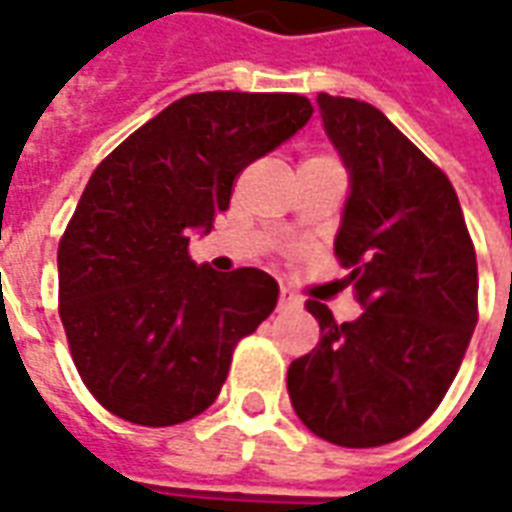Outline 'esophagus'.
Instances as JSON below:
<instances>
[{
	"mask_svg": "<svg viewBox=\"0 0 512 512\" xmlns=\"http://www.w3.org/2000/svg\"><path fill=\"white\" fill-rule=\"evenodd\" d=\"M301 299L296 293H290L288 288L279 290V310H293V307H299Z\"/></svg>",
	"mask_w": 512,
	"mask_h": 512,
	"instance_id": "obj_1",
	"label": "esophagus"
}]
</instances>
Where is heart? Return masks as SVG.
I'll return each instance as SVG.
<instances>
[{
  "label": "heart",
  "instance_id": "1",
  "mask_svg": "<svg viewBox=\"0 0 512 512\" xmlns=\"http://www.w3.org/2000/svg\"><path fill=\"white\" fill-rule=\"evenodd\" d=\"M312 158H329V156H312Z\"/></svg>",
  "mask_w": 512,
  "mask_h": 512
}]
</instances>
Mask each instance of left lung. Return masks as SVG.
I'll return each instance as SVG.
<instances>
[{
  "mask_svg": "<svg viewBox=\"0 0 512 512\" xmlns=\"http://www.w3.org/2000/svg\"><path fill=\"white\" fill-rule=\"evenodd\" d=\"M323 128L351 172L334 241L365 312H307L321 343L288 367L299 419L340 447H381L439 408L477 323V257L450 178L381 109L321 93Z\"/></svg>",
  "mask_w": 512,
  "mask_h": 512,
  "instance_id": "1",
  "label": "left lung"
}]
</instances>
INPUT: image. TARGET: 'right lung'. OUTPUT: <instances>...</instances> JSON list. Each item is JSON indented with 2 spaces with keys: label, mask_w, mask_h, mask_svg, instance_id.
<instances>
[{
  "label": "right lung",
  "mask_w": 512,
  "mask_h": 512,
  "mask_svg": "<svg viewBox=\"0 0 512 512\" xmlns=\"http://www.w3.org/2000/svg\"><path fill=\"white\" fill-rule=\"evenodd\" d=\"M312 117L296 93H194L95 167L57 249L73 365L115 417L167 428L222 392L235 345L277 307L260 268L216 274L191 230L230 208L235 178Z\"/></svg>",
  "instance_id": "obj_1"
}]
</instances>
